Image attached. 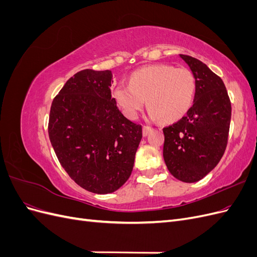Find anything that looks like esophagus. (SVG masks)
Masks as SVG:
<instances>
[{
	"label": "esophagus",
	"instance_id": "34e87169",
	"mask_svg": "<svg viewBox=\"0 0 257 257\" xmlns=\"http://www.w3.org/2000/svg\"><path fill=\"white\" fill-rule=\"evenodd\" d=\"M151 131H152V127H151V126H149V125H144V127H143V135H144V136H147L148 134L150 133Z\"/></svg>",
	"mask_w": 257,
	"mask_h": 257
}]
</instances>
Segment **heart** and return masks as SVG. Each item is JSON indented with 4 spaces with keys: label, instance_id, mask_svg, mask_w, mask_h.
Masks as SVG:
<instances>
[{
    "label": "heart",
    "instance_id": "obj_1",
    "mask_svg": "<svg viewBox=\"0 0 257 257\" xmlns=\"http://www.w3.org/2000/svg\"><path fill=\"white\" fill-rule=\"evenodd\" d=\"M195 92L196 80L191 69L154 64L135 71L130 76V85H116L113 96L128 118H136L147 100L152 119L172 122L190 110Z\"/></svg>",
    "mask_w": 257,
    "mask_h": 257
}]
</instances>
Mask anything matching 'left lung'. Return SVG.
I'll list each match as a JSON object with an SVG mask.
<instances>
[{"instance_id":"obj_1","label":"left lung","mask_w":257,"mask_h":257,"mask_svg":"<svg viewBox=\"0 0 257 257\" xmlns=\"http://www.w3.org/2000/svg\"><path fill=\"white\" fill-rule=\"evenodd\" d=\"M195 76L196 92L190 110L163 128V157L178 180L197 182L217 165L226 149L231 105L223 80L203 62L180 54Z\"/></svg>"}]
</instances>
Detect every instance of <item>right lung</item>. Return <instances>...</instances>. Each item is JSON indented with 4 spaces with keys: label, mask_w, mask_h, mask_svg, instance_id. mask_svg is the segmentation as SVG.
I'll return each instance as SVG.
<instances>
[{
    "label": "right lung",
    "mask_w": 257,
    "mask_h": 257,
    "mask_svg": "<svg viewBox=\"0 0 257 257\" xmlns=\"http://www.w3.org/2000/svg\"><path fill=\"white\" fill-rule=\"evenodd\" d=\"M111 71L83 69L53 98L50 143L61 166L82 189L108 194L126 182L143 137L111 97Z\"/></svg>",
    "instance_id": "add662e5"
}]
</instances>
